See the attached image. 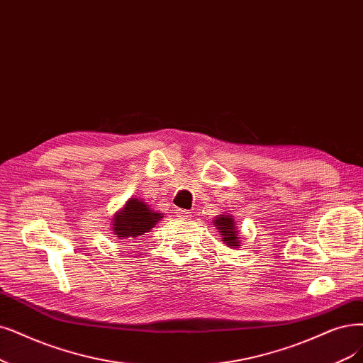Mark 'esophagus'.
<instances>
[{
	"mask_svg": "<svg viewBox=\"0 0 363 363\" xmlns=\"http://www.w3.org/2000/svg\"><path fill=\"white\" fill-rule=\"evenodd\" d=\"M177 216H178V217H181V218H190V217H191V212L185 211V209H178Z\"/></svg>",
	"mask_w": 363,
	"mask_h": 363,
	"instance_id": "34e87169",
	"label": "esophagus"
}]
</instances>
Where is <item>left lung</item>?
Wrapping results in <instances>:
<instances>
[{"mask_svg":"<svg viewBox=\"0 0 363 363\" xmlns=\"http://www.w3.org/2000/svg\"><path fill=\"white\" fill-rule=\"evenodd\" d=\"M213 224H216V227L220 230L223 236V242H225L230 248H239V233L236 221L232 216L221 213V216H217L216 220H213Z\"/></svg>","mask_w":363,"mask_h":363,"instance_id":"left-lung-1","label":"left lung"}]
</instances>
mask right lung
Masks as SVG:
<instances>
[{
  "label": "right lung",
  "instance_id": "add662e5",
  "mask_svg": "<svg viewBox=\"0 0 363 363\" xmlns=\"http://www.w3.org/2000/svg\"><path fill=\"white\" fill-rule=\"evenodd\" d=\"M163 218V213L155 212L140 199L127 200L125 206L112 218V230L118 239L142 238Z\"/></svg>",
  "mask_w": 363,
  "mask_h": 363
}]
</instances>
